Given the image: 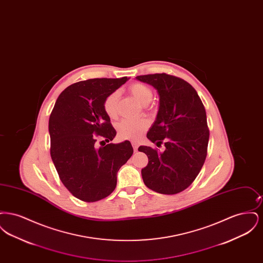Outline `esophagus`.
Returning <instances> with one entry per match:
<instances>
[{
    "label": "esophagus",
    "mask_w": 263,
    "mask_h": 263,
    "mask_svg": "<svg viewBox=\"0 0 263 263\" xmlns=\"http://www.w3.org/2000/svg\"><path fill=\"white\" fill-rule=\"evenodd\" d=\"M132 146H133V149L136 152L138 150V147H139V144L137 142H132Z\"/></svg>",
    "instance_id": "esophagus-1"
}]
</instances>
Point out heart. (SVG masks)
<instances>
[{
	"instance_id": "obj_1",
	"label": "heart",
	"mask_w": 263,
	"mask_h": 263,
	"mask_svg": "<svg viewBox=\"0 0 263 263\" xmlns=\"http://www.w3.org/2000/svg\"><path fill=\"white\" fill-rule=\"evenodd\" d=\"M129 90L132 96L143 105H147L153 99L152 88L142 83H135L129 87ZM119 99V92L112 91L109 93L103 101V109L105 113L110 117L115 118L117 115V102ZM149 121L145 118L139 119H122L118 125V134L122 139L134 140L136 141L142 136V134L148 129Z\"/></svg>"
}]
</instances>
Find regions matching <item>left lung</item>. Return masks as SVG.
Wrapping results in <instances>:
<instances>
[{
  "mask_svg": "<svg viewBox=\"0 0 263 263\" xmlns=\"http://www.w3.org/2000/svg\"><path fill=\"white\" fill-rule=\"evenodd\" d=\"M136 79L159 93V111L147 138L165 147L163 153L139 147L149 159L141 172L144 183L158 193H179L194 181L207 156L209 129L204 105L197 91L180 78L163 73Z\"/></svg>",
  "mask_w": 263,
  "mask_h": 263,
  "instance_id": "left-lung-1",
  "label": "left lung"
}]
</instances>
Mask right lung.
<instances>
[{
  "mask_svg": "<svg viewBox=\"0 0 263 263\" xmlns=\"http://www.w3.org/2000/svg\"><path fill=\"white\" fill-rule=\"evenodd\" d=\"M127 80L78 82L63 90L51 112V159L65 187L80 200L96 202L110 195L119 168L133 154L129 141L97 145V137L109 142L116 135L103 101Z\"/></svg>",
  "mask_w": 263,
  "mask_h": 263,
  "instance_id": "obj_1",
  "label": "right lung"
}]
</instances>
